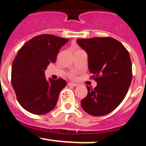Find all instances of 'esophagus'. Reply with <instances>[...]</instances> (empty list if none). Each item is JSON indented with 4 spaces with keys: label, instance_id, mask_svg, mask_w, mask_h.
<instances>
[{
    "label": "esophagus",
    "instance_id": "obj_1",
    "mask_svg": "<svg viewBox=\"0 0 146 146\" xmlns=\"http://www.w3.org/2000/svg\"><path fill=\"white\" fill-rule=\"evenodd\" d=\"M68 86H78V84H77V83H68Z\"/></svg>",
    "mask_w": 146,
    "mask_h": 146
}]
</instances>
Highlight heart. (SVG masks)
Segmentation results:
<instances>
[{
    "instance_id": "b5f03b06",
    "label": "heart",
    "mask_w": 146,
    "mask_h": 146,
    "mask_svg": "<svg viewBox=\"0 0 146 146\" xmlns=\"http://www.w3.org/2000/svg\"><path fill=\"white\" fill-rule=\"evenodd\" d=\"M70 78H76V75L73 74V73H72V74L70 75Z\"/></svg>"
}]
</instances>
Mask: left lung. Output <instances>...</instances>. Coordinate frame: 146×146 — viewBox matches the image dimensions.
<instances>
[{"label":"left lung","mask_w":146,"mask_h":146,"mask_svg":"<svg viewBox=\"0 0 146 146\" xmlns=\"http://www.w3.org/2000/svg\"><path fill=\"white\" fill-rule=\"evenodd\" d=\"M77 43L88 55L90 79L97 82L87 86L88 95L81 100L83 109L93 116L114 111L121 103L132 80V63L123 45L111 37L78 39Z\"/></svg>","instance_id":"obj_1"}]
</instances>
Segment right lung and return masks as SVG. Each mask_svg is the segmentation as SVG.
Here are the masks:
<instances>
[{
	"instance_id": "1",
	"label": "right lung",
	"mask_w": 146,
	"mask_h": 146,
	"mask_svg": "<svg viewBox=\"0 0 146 146\" xmlns=\"http://www.w3.org/2000/svg\"><path fill=\"white\" fill-rule=\"evenodd\" d=\"M68 41L51 34H42L18 50L12 63L11 84L18 103L28 112L43 115L56 106L59 93L67 83L61 78L48 82L44 70L56 62L59 50Z\"/></svg>"
}]
</instances>
